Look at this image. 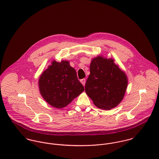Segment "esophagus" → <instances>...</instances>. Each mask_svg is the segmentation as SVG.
I'll use <instances>...</instances> for the list:
<instances>
[{"mask_svg": "<svg viewBox=\"0 0 159 159\" xmlns=\"http://www.w3.org/2000/svg\"><path fill=\"white\" fill-rule=\"evenodd\" d=\"M80 81H81V83H82V84H83V86L85 85V84H86V79H85V78H83V79L81 80Z\"/></svg>", "mask_w": 159, "mask_h": 159, "instance_id": "1", "label": "esophagus"}]
</instances>
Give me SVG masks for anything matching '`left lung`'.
<instances>
[{
  "mask_svg": "<svg viewBox=\"0 0 159 159\" xmlns=\"http://www.w3.org/2000/svg\"><path fill=\"white\" fill-rule=\"evenodd\" d=\"M128 84L126 74L112 58L98 56L92 59L85 91L98 108L109 110L124 98Z\"/></svg>",
  "mask_w": 159,
  "mask_h": 159,
  "instance_id": "1",
  "label": "left lung"
}]
</instances>
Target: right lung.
Instances as JSON below:
<instances>
[{
  "label": "right lung",
  "mask_w": 159,
  "mask_h": 159,
  "mask_svg": "<svg viewBox=\"0 0 159 159\" xmlns=\"http://www.w3.org/2000/svg\"><path fill=\"white\" fill-rule=\"evenodd\" d=\"M39 87L46 102L56 108L67 106L84 91L68 61H52L39 77Z\"/></svg>",
  "instance_id": "1"
}]
</instances>
